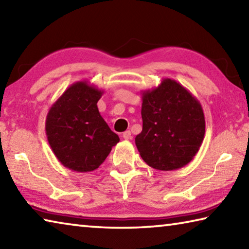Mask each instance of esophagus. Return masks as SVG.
<instances>
[{
	"label": "esophagus",
	"instance_id": "1",
	"mask_svg": "<svg viewBox=\"0 0 249 249\" xmlns=\"http://www.w3.org/2000/svg\"><path fill=\"white\" fill-rule=\"evenodd\" d=\"M122 137H123L124 140L128 141V140H130V138H132V133H130L129 130H126V132H124L123 135H122Z\"/></svg>",
	"mask_w": 249,
	"mask_h": 249
}]
</instances>
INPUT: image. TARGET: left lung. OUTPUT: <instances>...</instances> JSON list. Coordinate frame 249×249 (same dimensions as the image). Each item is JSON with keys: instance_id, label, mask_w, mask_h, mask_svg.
Returning <instances> with one entry per match:
<instances>
[{"instance_id": "left-lung-1", "label": "left lung", "mask_w": 249, "mask_h": 249, "mask_svg": "<svg viewBox=\"0 0 249 249\" xmlns=\"http://www.w3.org/2000/svg\"><path fill=\"white\" fill-rule=\"evenodd\" d=\"M142 130L135 144L142 160L157 170H176L191 161L205 134L199 101L179 82L163 79L142 91Z\"/></svg>"}]
</instances>
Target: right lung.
<instances>
[{"instance_id":"right-lung-1","label":"right lung","mask_w":249,"mask_h":249,"mask_svg":"<svg viewBox=\"0 0 249 249\" xmlns=\"http://www.w3.org/2000/svg\"><path fill=\"white\" fill-rule=\"evenodd\" d=\"M103 93L89 81H78L49 108L46 135L50 148L62 166L70 170L98 169L120 142L96 105Z\"/></svg>"}]
</instances>
